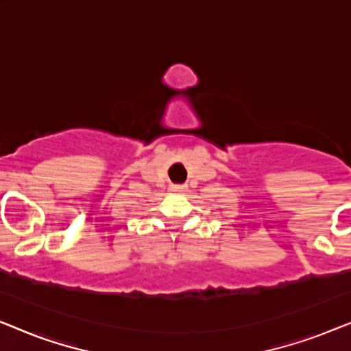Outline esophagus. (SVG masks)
<instances>
[{"label": "esophagus", "mask_w": 351, "mask_h": 351, "mask_svg": "<svg viewBox=\"0 0 351 351\" xmlns=\"http://www.w3.org/2000/svg\"><path fill=\"white\" fill-rule=\"evenodd\" d=\"M171 191H174V193H184V191H186V185L185 184H172Z\"/></svg>", "instance_id": "obj_1"}]
</instances>
